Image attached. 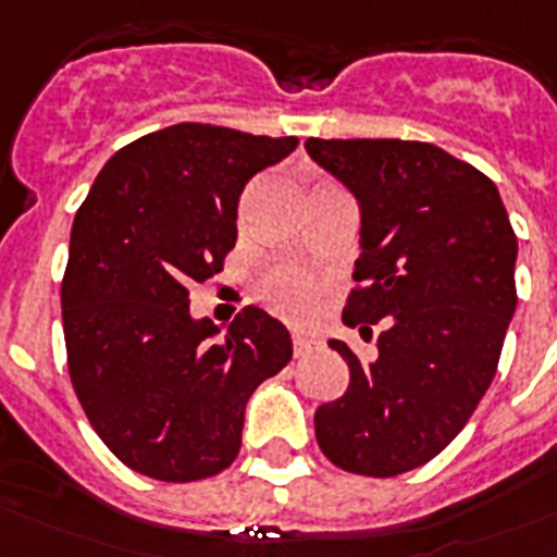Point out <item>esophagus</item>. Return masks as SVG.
Listing matches in <instances>:
<instances>
[{
  "label": "esophagus",
  "mask_w": 557,
  "mask_h": 557,
  "mask_svg": "<svg viewBox=\"0 0 557 557\" xmlns=\"http://www.w3.org/2000/svg\"><path fill=\"white\" fill-rule=\"evenodd\" d=\"M292 344H295V356H309V352H314V349L321 347V341L314 338V335H309V332H292Z\"/></svg>",
  "instance_id": "obj_1"
}]
</instances>
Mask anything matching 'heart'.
I'll return each instance as SVG.
<instances>
[{
	"label": "heart",
	"instance_id": "1",
	"mask_svg": "<svg viewBox=\"0 0 557 557\" xmlns=\"http://www.w3.org/2000/svg\"><path fill=\"white\" fill-rule=\"evenodd\" d=\"M321 277L300 265H283L262 280V297L286 318H304L321 295Z\"/></svg>",
	"mask_w": 557,
	"mask_h": 557
}]
</instances>
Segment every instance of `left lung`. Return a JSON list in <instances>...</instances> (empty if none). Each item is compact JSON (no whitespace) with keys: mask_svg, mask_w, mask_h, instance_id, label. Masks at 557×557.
<instances>
[{"mask_svg":"<svg viewBox=\"0 0 557 557\" xmlns=\"http://www.w3.org/2000/svg\"><path fill=\"white\" fill-rule=\"evenodd\" d=\"M306 152L361 208L344 323L372 338L370 361L330 341L349 387L314 410L330 462L396 476L450 445L492 384L518 306V236L494 182L440 147L398 138H309Z\"/></svg>","mask_w":557,"mask_h":557,"instance_id":"1","label":"left lung"}]
</instances>
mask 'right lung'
Instances as JSON below:
<instances>
[{"label": "right lung", "instance_id": "1", "mask_svg": "<svg viewBox=\"0 0 557 557\" xmlns=\"http://www.w3.org/2000/svg\"><path fill=\"white\" fill-rule=\"evenodd\" d=\"M295 147V135L168 126L117 150L74 216L60 288L69 375L103 445L138 474L225 471L248 396L292 361L277 318L245 306L219 335L193 321L187 288L222 271L245 185Z\"/></svg>", "mask_w": 557, "mask_h": 557}]
</instances>
